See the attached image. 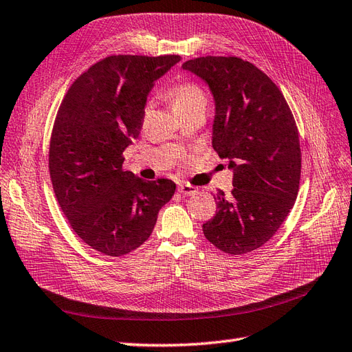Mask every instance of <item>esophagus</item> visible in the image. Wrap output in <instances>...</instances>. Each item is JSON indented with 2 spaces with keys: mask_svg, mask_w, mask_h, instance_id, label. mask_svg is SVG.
<instances>
[{
  "mask_svg": "<svg viewBox=\"0 0 352 352\" xmlns=\"http://www.w3.org/2000/svg\"><path fill=\"white\" fill-rule=\"evenodd\" d=\"M178 192L182 193V195H187V196H190V195H195V193L197 192V188H196L195 186H190V184L179 183V184H178Z\"/></svg>",
  "mask_w": 352,
  "mask_h": 352,
  "instance_id": "esophagus-1",
  "label": "esophagus"
}]
</instances>
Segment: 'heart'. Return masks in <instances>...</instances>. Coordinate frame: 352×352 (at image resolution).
Instances as JSON below:
<instances>
[{
  "label": "heart",
  "mask_w": 352,
  "mask_h": 352,
  "mask_svg": "<svg viewBox=\"0 0 352 352\" xmlns=\"http://www.w3.org/2000/svg\"><path fill=\"white\" fill-rule=\"evenodd\" d=\"M168 96L173 102L175 113H186L206 107V95L204 89L190 80H179L168 89Z\"/></svg>",
  "instance_id": "b5f03b06"
}]
</instances>
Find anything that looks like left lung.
<instances>
[{
    "instance_id": "left-lung-1",
    "label": "left lung",
    "mask_w": 352,
    "mask_h": 352,
    "mask_svg": "<svg viewBox=\"0 0 352 352\" xmlns=\"http://www.w3.org/2000/svg\"><path fill=\"white\" fill-rule=\"evenodd\" d=\"M184 69L215 99L212 148L233 169L230 195H214L217 214L204 223L214 247L241 256L272 238L299 192L302 153L293 113L262 69L238 56H202Z\"/></svg>"
}]
</instances>
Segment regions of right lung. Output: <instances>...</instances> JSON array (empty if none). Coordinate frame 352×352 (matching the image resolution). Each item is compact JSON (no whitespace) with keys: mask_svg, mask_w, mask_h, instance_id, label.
<instances>
[{"mask_svg":"<svg viewBox=\"0 0 352 352\" xmlns=\"http://www.w3.org/2000/svg\"><path fill=\"white\" fill-rule=\"evenodd\" d=\"M178 55H111L76 78L53 123L49 170L56 199L76 235L119 257L148 239L157 212L175 193L168 178L146 182L123 168L140 137L153 83Z\"/></svg>","mask_w":352,"mask_h":352,"instance_id":"1","label":"right lung"}]
</instances>
